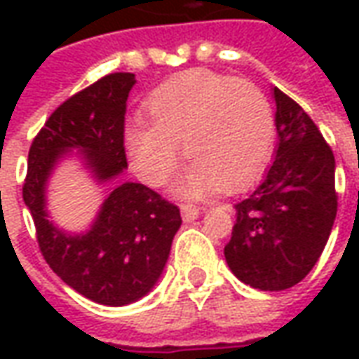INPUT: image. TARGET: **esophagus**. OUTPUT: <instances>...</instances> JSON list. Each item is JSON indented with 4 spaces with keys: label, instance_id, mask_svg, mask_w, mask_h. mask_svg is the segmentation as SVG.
I'll use <instances>...</instances> for the list:
<instances>
[{
    "label": "esophagus",
    "instance_id": "1",
    "mask_svg": "<svg viewBox=\"0 0 359 359\" xmlns=\"http://www.w3.org/2000/svg\"><path fill=\"white\" fill-rule=\"evenodd\" d=\"M180 213H182V219L190 223V221H194V219L200 215V210H198L196 205H192V203H182V205H180Z\"/></svg>",
    "mask_w": 359,
    "mask_h": 359
}]
</instances>
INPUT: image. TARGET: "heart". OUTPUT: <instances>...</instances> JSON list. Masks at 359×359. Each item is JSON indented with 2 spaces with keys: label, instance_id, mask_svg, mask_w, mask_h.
<instances>
[{
  "label": "heart",
  "instance_id": "obj_1",
  "mask_svg": "<svg viewBox=\"0 0 359 359\" xmlns=\"http://www.w3.org/2000/svg\"><path fill=\"white\" fill-rule=\"evenodd\" d=\"M144 123L126 128L125 148L134 172L161 187L179 161V142L192 163L177 190L184 196L236 194L269 165L277 121L269 100L246 81L205 69L187 71L149 95Z\"/></svg>",
  "mask_w": 359,
  "mask_h": 359
}]
</instances>
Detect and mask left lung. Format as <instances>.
<instances>
[{
	"label": "left lung",
	"mask_w": 359,
	"mask_h": 359,
	"mask_svg": "<svg viewBox=\"0 0 359 359\" xmlns=\"http://www.w3.org/2000/svg\"><path fill=\"white\" fill-rule=\"evenodd\" d=\"M278 144L264 182L234 205L225 259L242 283L285 290L308 275L337 217L334 156L292 97L273 90Z\"/></svg>",
	"instance_id": "left-lung-1"
}]
</instances>
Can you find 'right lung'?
I'll return each mask as SVG.
<instances>
[{
	"mask_svg": "<svg viewBox=\"0 0 359 359\" xmlns=\"http://www.w3.org/2000/svg\"><path fill=\"white\" fill-rule=\"evenodd\" d=\"M133 73H111L53 111L28 151L22 198L34 219L43 259L63 283L103 306L140 300L161 277L180 211L140 182L118 184L86 234H65L46 213V182L67 149L84 154L100 182L126 169L125 113Z\"/></svg>",
	"mask_w": 359,
	"mask_h": 359,
	"instance_id": "add662e5",
	"label": "right lung"
}]
</instances>
